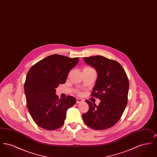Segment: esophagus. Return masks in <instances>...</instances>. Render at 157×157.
Listing matches in <instances>:
<instances>
[{
    "label": "esophagus",
    "instance_id": "34e87169",
    "mask_svg": "<svg viewBox=\"0 0 157 157\" xmlns=\"http://www.w3.org/2000/svg\"><path fill=\"white\" fill-rule=\"evenodd\" d=\"M83 101V99H81V98H76V103L77 104H79V103H81Z\"/></svg>",
    "mask_w": 157,
    "mask_h": 157
}]
</instances>
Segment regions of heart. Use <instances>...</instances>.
Wrapping results in <instances>:
<instances>
[{"instance_id": "heart-1", "label": "heart", "mask_w": 157, "mask_h": 157, "mask_svg": "<svg viewBox=\"0 0 157 157\" xmlns=\"http://www.w3.org/2000/svg\"><path fill=\"white\" fill-rule=\"evenodd\" d=\"M84 69H88V70H94L93 68H92V67H85Z\"/></svg>"}]
</instances>
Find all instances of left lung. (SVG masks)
I'll use <instances>...</instances> for the list:
<instances>
[{"instance_id": "1", "label": "left lung", "mask_w": 157, "mask_h": 157, "mask_svg": "<svg viewBox=\"0 0 157 157\" xmlns=\"http://www.w3.org/2000/svg\"><path fill=\"white\" fill-rule=\"evenodd\" d=\"M86 63L95 69L96 83L91 96L99 98L97 106L88 100V111L82 115L86 125L97 130L113 127L120 120L127 106L129 81L126 72L120 63L102 56L85 57Z\"/></svg>"}]
</instances>
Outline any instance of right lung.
<instances>
[{
    "label": "right lung",
    "instance_id": "obj_1",
    "mask_svg": "<svg viewBox=\"0 0 157 157\" xmlns=\"http://www.w3.org/2000/svg\"><path fill=\"white\" fill-rule=\"evenodd\" d=\"M79 62V58L54 54L39 61L29 70L24 84L28 111L39 127L55 130L62 127L67 109L76 103L75 98H60L55 94L59 84Z\"/></svg>",
    "mask_w": 157,
    "mask_h": 157
}]
</instances>
